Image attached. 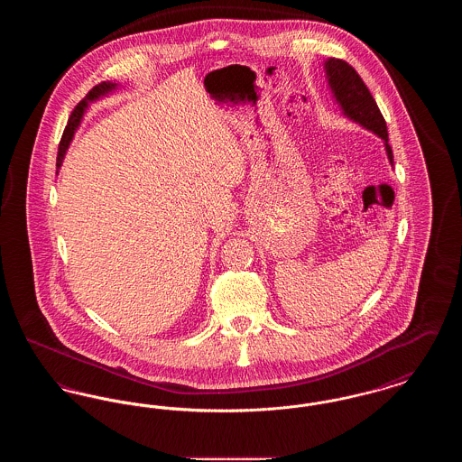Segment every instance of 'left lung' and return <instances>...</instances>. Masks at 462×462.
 Masks as SVG:
<instances>
[{"instance_id": "obj_1", "label": "left lung", "mask_w": 462, "mask_h": 462, "mask_svg": "<svg viewBox=\"0 0 462 462\" xmlns=\"http://www.w3.org/2000/svg\"><path fill=\"white\" fill-rule=\"evenodd\" d=\"M324 70L332 98L336 100L341 114L367 132L377 134L384 143L390 164L393 166V152L388 143L386 121L362 78L348 62L332 57L324 62Z\"/></svg>"}]
</instances>
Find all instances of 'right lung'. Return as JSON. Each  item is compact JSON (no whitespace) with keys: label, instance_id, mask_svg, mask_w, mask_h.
I'll list each match as a JSON object with an SVG mask.
<instances>
[{"label":"right lung","instance_id":"add662e5","mask_svg":"<svg viewBox=\"0 0 462 462\" xmlns=\"http://www.w3.org/2000/svg\"><path fill=\"white\" fill-rule=\"evenodd\" d=\"M117 89H119V85H117L116 81H114V83H112V81H104V83L97 85L95 88L89 89L88 95L76 106V109L72 110L70 117H69V123H67L66 130H64V134H62L60 145H59V155H57V168H59V170H60V166H62V162H64L67 149H69V145H70V142H72V138H74V133L79 128L85 112L88 110L89 104H91V102H97V100H100V98H104V97H109L110 93L117 91Z\"/></svg>","mask_w":462,"mask_h":462}]
</instances>
